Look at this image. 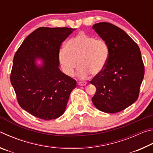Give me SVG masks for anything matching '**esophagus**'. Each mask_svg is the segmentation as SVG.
I'll use <instances>...</instances> for the list:
<instances>
[{
    "label": "esophagus",
    "mask_w": 153,
    "mask_h": 153,
    "mask_svg": "<svg viewBox=\"0 0 153 153\" xmlns=\"http://www.w3.org/2000/svg\"><path fill=\"white\" fill-rule=\"evenodd\" d=\"M77 84L79 85V86H85V85L87 84V83L85 82H77Z\"/></svg>",
    "instance_id": "esophagus-1"
}]
</instances>
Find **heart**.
<instances>
[{
	"label": "heart",
	"mask_w": 153,
	"mask_h": 153,
	"mask_svg": "<svg viewBox=\"0 0 153 153\" xmlns=\"http://www.w3.org/2000/svg\"><path fill=\"white\" fill-rule=\"evenodd\" d=\"M109 57L107 42L94 36L79 33L67 41L65 48L59 51V61L67 76H72L77 66L78 76L85 78L90 74L97 76L104 70Z\"/></svg>",
	"instance_id": "obj_1"
}]
</instances>
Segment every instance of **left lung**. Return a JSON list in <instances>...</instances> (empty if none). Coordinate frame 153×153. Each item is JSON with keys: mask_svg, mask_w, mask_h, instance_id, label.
<instances>
[{"mask_svg": "<svg viewBox=\"0 0 153 153\" xmlns=\"http://www.w3.org/2000/svg\"><path fill=\"white\" fill-rule=\"evenodd\" d=\"M109 48V57L101 73L90 81L97 91L93 104L98 110L115 113L136 101L144 76V65L138 45L121 28L100 22L92 27Z\"/></svg>", "mask_w": 153, "mask_h": 153, "instance_id": "1", "label": "left lung"}]
</instances>
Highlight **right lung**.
<instances>
[{
	"instance_id": "obj_1",
	"label": "right lung",
	"mask_w": 153,
	"mask_h": 153,
	"mask_svg": "<svg viewBox=\"0 0 153 153\" xmlns=\"http://www.w3.org/2000/svg\"><path fill=\"white\" fill-rule=\"evenodd\" d=\"M75 29H36L22 42L14 55L10 79L20 107L41 120H55L65 110L76 80L59 68L61 43ZM43 65L38 67L36 58Z\"/></svg>"
}]
</instances>
